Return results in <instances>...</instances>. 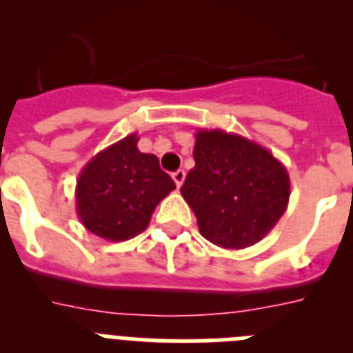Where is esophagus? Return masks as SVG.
Here are the masks:
<instances>
[{
  "label": "esophagus",
  "instance_id": "esophagus-1",
  "mask_svg": "<svg viewBox=\"0 0 353 353\" xmlns=\"http://www.w3.org/2000/svg\"><path fill=\"white\" fill-rule=\"evenodd\" d=\"M173 180H174V183H176V187H182V183H183V180H185V171L183 170H176L173 173Z\"/></svg>",
  "mask_w": 353,
  "mask_h": 353
}]
</instances>
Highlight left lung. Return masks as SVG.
<instances>
[{
	"mask_svg": "<svg viewBox=\"0 0 353 353\" xmlns=\"http://www.w3.org/2000/svg\"><path fill=\"white\" fill-rule=\"evenodd\" d=\"M192 154L196 166L180 192L194 210L199 233L226 249L256 244L286 210L290 179L281 162L223 130H199Z\"/></svg>",
	"mask_w": 353,
	"mask_h": 353,
	"instance_id": "8db88e82",
	"label": "left lung"
}]
</instances>
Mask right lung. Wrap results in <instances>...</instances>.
<instances>
[{"mask_svg": "<svg viewBox=\"0 0 353 353\" xmlns=\"http://www.w3.org/2000/svg\"><path fill=\"white\" fill-rule=\"evenodd\" d=\"M130 134L92 159L77 182L79 219L97 236L123 242L141 233L174 182Z\"/></svg>", "mask_w": 353, "mask_h": 353, "instance_id": "right-lung-1", "label": "right lung"}]
</instances>
